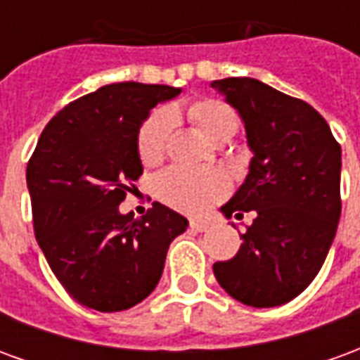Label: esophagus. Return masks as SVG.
<instances>
[{"instance_id": "esophagus-1", "label": "esophagus", "mask_w": 360, "mask_h": 360, "mask_svg": "<svg viewBox=\"0 0 360 360\" xmlns=\"http://www.w3.org/2000/svg\"><path fill=\"white\" fill-rule=\"evenodd\" d=\"M208 227H210V221H206V219H191L193 231H206Z\"/></svg>"}]
</instances>
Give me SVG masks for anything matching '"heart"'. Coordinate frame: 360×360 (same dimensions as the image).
I'll return each instance as SVG.
<instances>
[{"label":"heart","mask_w":360,"mask_h":360,"mask_svg":"<svg viewBox=\"0 0 360 360\" xmlns=\"http://www.w3.org/2000/svg\"><path fill=\"white\" fill-rule=\"evenodd\" d=\"M185 117L212 142L229 141L239 127V117L226 102L202 98L185 105H169L158 111L142 125L139 133V156L142 164L152 165L162 160L172 129V121ZM229 193V179L219 169L172 167L160 175L158 195L165 204L188 214H200Z\"/></svg>","instance_id":"heart-1"}]
</instances>
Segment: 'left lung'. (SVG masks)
<instances>
[{
	"instance_id": "obj_1",
	"label": "left lung",
	"mask_w": 360,
	"mask_h": 360,
	"mask_svg": "<svg viewBox=\"0 0 360 360\" xmlns=\"http://www.w3.org/2000/svg\"><path fill=\"white\" fill-rule=\"evenodd\" d=\"M245 125L249 173L219 212H252L231 260L214 276L243 304L270 309L301 295L324 264L341 216V146L312 105L250 77L212 81Z\"/></svg>"
}]
</instances>
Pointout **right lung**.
<instances>
[{"label":"right lung","instance_id":"1","mask_svg":"<svg viewBox=\"0 0 360 360\" xmlns=\"http://www.w3.org/2000/svg\"><path fill=\"white\" fill-rule=\"evenodd\" d=\"M179 94L165 84H105L59 111L28 162L36 241L67 293L89 309L117 312L144 301L187 229L185 216L160 202L141 219L119 212L142 175V123Z\"/></svg>","mask_w":360,"mask_h":360}]
</instances>
